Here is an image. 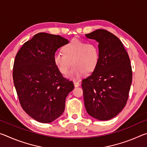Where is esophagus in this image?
I'll return each instance as SVG.
<instances>
[{
    "label": "esophagus",
    "mask_w": 147,
    "mask_h": 147,
    "mask_svg": "<svg viewBox=\"0 0 147 147\" xmlns=\"http://www.w3.org/2000/svg\"><path fill=\"white\" fill-rule=\"evenodd\" d=\"M74 87H78L80 86V83L78 82H76V81H74Z\"/></svg>",
    "instance_id": "34e87169"
}]
</instances>
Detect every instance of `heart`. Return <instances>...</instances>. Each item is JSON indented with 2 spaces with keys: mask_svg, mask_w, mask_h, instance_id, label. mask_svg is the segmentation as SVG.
I'll return each instance as SVG.
<instances>
[{
  "mask_svg": "<svg viewBox=\"0 0 147 147\" xmlns=\"http://www.w3.org/2000/svg\"><path fill=\"white\" fill-rule=\"evenodd\" d=\"M60 54L53 58L54 64L63 75H67L72 65L74 66L68 78L78 80L97 67L100 59L98 46L94 43L73 39L61 47Z\"/></svg>",
  "mask_w": 147,
  "mask_h": 147,
  "instance_id": "1",
  "label": "heart"
}]
</instances>
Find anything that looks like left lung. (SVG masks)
<instances>
[{
  "label": "left lung",
  "instance_id": "1",
  "mask_svg": "<svg viewBox=\"0 0 147 147\" xmlns=\"http://www.w3.org/2000/svg\"><path fill=\"white\" fill-rule=\"evenodd\" d=\"M99 43L97 67L82 84L87 112L106 121L123 110L127 102L132 71L127 52L117 37L103 29L86 34Z\"/></svg>",
  "mask_w": 147,
  "mask_h": 147
}]
</instances>
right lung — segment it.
Wrapping results in <instances>:
<instances>
[{
  "instance_id": "right-lung-1",
  "label": "right lung",
  "mask_w": 147,
  "mask_h": 147,
  "mask_svg": "<svg viewBox=\"0 0 147 147\" xmlns=\"http://www.w3.org/2000/svg\"><path fill=\"white\" fill-rule=\"evenodd\" d=\"M67 43L58 35L40 32L23 44L15 58L13 80L19 102L42 123L63 113L67 96L74 89L73 82L63 78L53 61L56 51Z\"/></svg>"
}]
</instances>
